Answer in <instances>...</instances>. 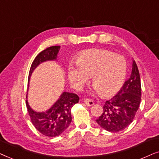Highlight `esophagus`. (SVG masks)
Returning <instances> with one entry per match:
<instances>
[{
  "label": "esophagus",
  "mask_w": 159,
  "mask_h": 159,
  "mask_svg": "<svg viewBox=\"0 0 159 159\" xmlns=\"http://www.w3.org/2000/svg\"><path fill=\"white\" fill-rule=\"evenodd\" d=\"M84 103H85V104L87 105V106H92L93 105H94V102H93L92 99H84Z\"/></svg>",
  "instance_id": "34e87169"
}]
</instances>
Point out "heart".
Returning <instances> with one entry per match:
<instances>
[{"mask_svg":"<svg viewBox=\"0 0 159 159\" xmlns=\"http://www.w3.org/2000/svg\"><path fill=\"white\" fill-rule=\"evenodd\" d=\"M76 65L68 67L71 85L80 89L92 75V84L102 96L107 97L120 89L126 74L125 59L120 54L105 49L85 50L78 54Z\"/></svg>","mask_w":159,"mask_h":159,"instance_id":"heart-1","label":"heart"}]
</instances>
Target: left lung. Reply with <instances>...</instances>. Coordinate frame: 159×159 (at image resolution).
<instances>
[{"mask_svg":"<svg viewBox=\"0 0 159 159\" xmlns=\"http://www.w3.org/2000/svg\"><path fill=\"white\" fill-rule=\"evenodd\" d=\"M141 101V82L138 67L133 60L132 74L118 94L105 101L103 113L96 120L111 132L124 130L133 121Z\"/></svg>","mask_w":159,"mask_h":159,"instance_id":"1","label":"left lung"}]
</instances>
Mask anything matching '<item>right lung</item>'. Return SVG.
I'll return each mask as SVG.
<instances>
[{
	"mask_svg": "<svg viewBox=\"0 0 159 159\" xmlns=\"http://www.w3.org/2000/svg\"><path fill=\"white\" fill-rule=\"evenodd\" d=\"M60 46L46 48L37 55L32 63L29 72L28 82L33 71L39 64L46 60H56ZM79 97L76 94L63 92L55 104L46 112L38 113L31 109L26 100V106L32 124L35 129L46 137H54L62 134L71 123V108L78 102Z\"/></svg>",
	"mask_w": 159,
	"mask_h": 159,
	"instance_id": "1",
	"label": "right lung"
}]
</instances>
